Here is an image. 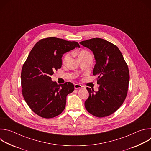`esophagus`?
<instances>
[{
  "label": "esophagus",
  "mask_w": 151,
  "mask_h": 151,
  "mask_svg": "<svg viewBox=\"0 0 151 151\" xmlns=\"http://www.w3.org/2000/svg\"><path fill=\"white\" fill-rule=\"evenodd\" d=\"M74 87H75V89H79V88H81L82 87V86L80 84L76 83V84H75Z\"/></svg>",
  "instance_id": "obj_1"
}]
</instances>
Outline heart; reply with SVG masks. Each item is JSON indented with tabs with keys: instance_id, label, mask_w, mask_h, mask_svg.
<instances>
[{
	"instance_id": "b5f03b06",
	"label": "heart",
	"mask_w": 151,
	"mask_h": 151,
	"mask_svg": "<svg viewBox=\"0 0 151 151\" xmlns=\"http://www.w3.org/2000/svg\"><path fill=\"white\" fill-rule=\"evenodd\" d=\"M87 55H90L88 52H87V51H81L79 52V53L78 54V57L80 58V57ZM69 58H70V54H67L64 57V59H63L64 62H66L69 59Z\"/></svg>"
}]
</instances>
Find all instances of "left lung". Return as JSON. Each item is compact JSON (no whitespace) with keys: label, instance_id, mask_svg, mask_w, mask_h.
<instances>
[{"label":"left lung","instance_id":"1","mask_svg":"<svg viewBox=\"0 0 151 151\" xmlns=\"http://www.w3.org/2000/svg\"><path fill=\"white\" fill-rule=\"evenodd\" d=\"M80 44L94 55L93 73L99 85L97 91L87 87L89 97L85 107L96 117L107 116L116 111L126 98L130 80L128 66L118 48L103 39L93 38Z\"/></svg>","mask_w":151,"mask_h":151}]
</instances>
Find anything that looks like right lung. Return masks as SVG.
Returning <instances> with one entry per match:
<instances>
[{"label":"right lung","mask_w":151,"mask_h":151,"mask_svg":"<svg viewBox=\"0 0 151 151\" xmlns=\"http://www.w3.org/2000/svg\"><path fill=\"white\" fill-rule=\"evenodd\" d=\"M77 47V42L51 37L39 40L31 50L21 70V87L26 102L37 115L52 118L65 108L74 85L70 82L57 85L50 76L61 68L63 55Z\"/></svg>","instance_id":"add662e5"}]
</instances>
